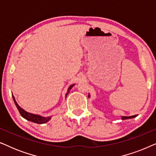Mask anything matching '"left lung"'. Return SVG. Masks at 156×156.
<instances>
[{"label": "left lung", "mask_w": 156, "mask_h": 156, "mask_svg": "<svg viewBox=\"0 0 156 156\" xmlns=\"http://www.w3.org/2000/svg\"><path fill=\"white\" fill-rule=\"evenodd\" d=\"M135 116H122L121 117V119H123V120H125V119H132V118H134Z\"/></svg>", "instance_id": "left-lung-1"}]
</instances>
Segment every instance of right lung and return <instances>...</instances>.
<instances>
[{
  "instance_id": "right-lung-1",
  "label": "right lung",
  "mask_w": 156,
  "mask_h": 156,
  "mask_svg": "<svg viewBox=\"0 0 156 156\" xmlns=\"http://www.w3.org/2000/svg\"><path fill=\"white\" fill-rule=\"evenodd\" d=\"M74 84H72L70 86L69 88H68V90H67V92L66 94V96L65 97H67V96L68 94L69 93V91L71 90V89L73 87ZM12 96V99H13V101L15 102V104H16V106L17 108H18L19 112H20V114L21 116H22L23 118L26 119L27 121H31V122H33V123H38V124H42V123H45L48 122L51 119V116H49V117H43V116H40V115H37V114H31V113H28L27 112H25V111L23 109L20 107V106L18 105V103H17L16 99H15V97L13 95Z\"/></svg>"
}]
</instances>
